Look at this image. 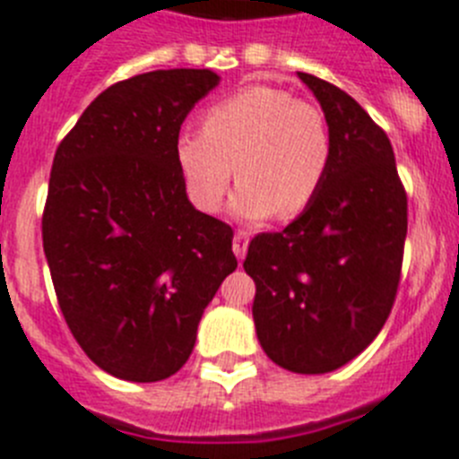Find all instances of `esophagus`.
<instances>
[{
    "label": "esophagus",
    "mask_w": 459,
    "mask_h": 459,
    "mask_svg": "<svg viewBox=\"0 0 459 459\" xmlns=\"http://www.w3.org/2000/svg\"><path fill=\"white\" fill-rule=\"evenodd\" d=\"M247 247H249V233H247V230H235V235H233V254L238 258H245V254H247Z\"/></svg>",
    "instance_id": "obj_1"
}]
</instances>
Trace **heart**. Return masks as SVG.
<instances>
[{
  "mask_svg": "<svg viewBox=\"0 0 459 459\" xmlns=\"http://www.w3.org/2000/svg\"><path fill=\"white\" fill-rule=\"evenodd\" d=\"M175 159L191 203L203 212L219 210L238 175L235 217L296 219L324 189L333 138L318 106L281 87L247 85L203 113V131L178 135Z\"/></svg>",
  "mask_w": 459,
  "mask_h": 459,
  "instance_id": "b5f03b06",
  "label": "heart"
}]
</instances>
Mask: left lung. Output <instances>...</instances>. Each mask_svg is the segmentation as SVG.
Instances as JSON below:
<instances>
[{
  "mask_svg": "<svg viewBox=\"0 0 459 459\" xmlns=\"http://www.w3.org/2000/svg\"><path fill=\"white\" fill-rule=\"evenodd\" d=\"M333 138L325 185L281 233L249 242L258 342L279 368L325 374L374 342L397 296L406 240V191L388 135L356 99L316 75Z\"/></svg>",
  "mask_w": 459,
  "mask_h": 459,
  "instance_id": "1",
  "label": "left lung"
}]
</instances>
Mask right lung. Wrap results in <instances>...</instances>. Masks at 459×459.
I'll return each mask as SVG.
<instances>
[{
  "mask_svg": "<svg viewBox=\"0 0 459 459\" xmlns=\"http://www.w3.org/2000/svg\"><path fill=\"white\" fill-rule=\"evenodd\" d=\"M217 85L210 69L115 82L55 152L41 229L59 309L87 358L125 381L178 372L238 268L233 230L191 205L175 159L182 122Z\"/></svg>",
  "mask_w": 459,
  "mask_h": 459,
  "instance_id": "add662e5",
  "label": "right lung"
}]
</instances>
